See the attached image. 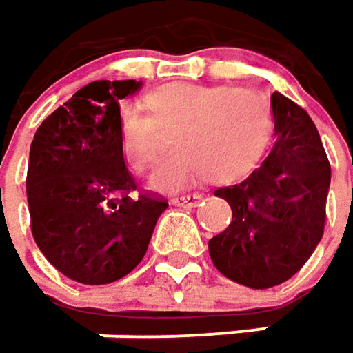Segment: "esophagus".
Listing matches in <instances>:
<instances>
[{
	"mask_svg": "<svg viewBox=\"0 0 353 353\" xmlns=\"http://www.w3.org/2000/svg\"><path fill=\"white\" fill-rule=\"evenodd\" d=\"M201 201H203V195H199V193H189V195H177V197L172 199V203L177 205V207H197Z\"/></svg>",
	"mask_w": 353,
	"mask_h": 353,
	"instance_id": "1",
	"label": "esophagus"
}]
</instances>
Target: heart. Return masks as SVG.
<instances>
[{
	"instance_id": "b5f03b06",
	"label": "heart",
	"mask_w": 353,
	"mask_h": 353,
	"mask_svg": "<svg viewBox=\"0 0 353 353\" xmlns=\"http://www.w3.org/2000/svg\"><path fill=\"white\" fill-rule=\"evenodd\" d=\"M152 117L128 111L123 139L132 164L146 170L165 152L164 132L185 127L181 152L152 176L154 188L177 191L207 181H236L254 172L274 139V115L258 95L234 88L170 85L148 99Z\"/></svg>"
}]
</instances>
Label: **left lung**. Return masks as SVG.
Instances as JSON below:
<instances>
[{
	"label": "left lung",
	"instance_id": "obj_1",
	"mask_svg": "<svg viewBox=\"0 0 353 353\" xmlns=\"http://www.w3.org/2000/svg\"><path fill=\"white\" fill-rule=\"evenodd\" d=\"M272 113V152L242 183L214 191L232 221L209 240L211 260L252 289L281 285L305 265L324 232L330 188V164L309 113L277 92Z\"/></svg>",
	"mask_w": 353,
	"mask_h": 353
}]
</instances>
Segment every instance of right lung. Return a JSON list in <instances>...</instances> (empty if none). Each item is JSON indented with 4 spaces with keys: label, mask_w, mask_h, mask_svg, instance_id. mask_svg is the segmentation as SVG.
<instances>
[{
    "label": "right lung",
    "mask_w": 353,
    "mask_h": 353,
    "mask_svg": "<svg viewBox=\"0 0 353 353\" xmlns=\"http://www.w3.org/2000/svg\"><path fill=\"white\" fill-rule=\"evenodd\" d=\"M140 81L83 85L43 121L31 142L27 201L44 258L83 285L128 275L144 258L168 201L139 193L123 156L121 101Z\"/></svg>",
    "instance_id": "obj_1"
}]
</instances>
